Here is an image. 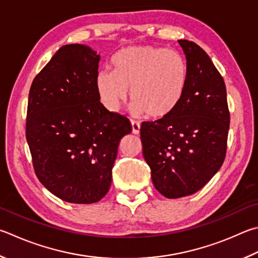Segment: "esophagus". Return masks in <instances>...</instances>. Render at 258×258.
Returning a JSON list of instances; mask_svg holds the SVG:
<instances>
[{"mask_svg": "<svg viewBox=\"0 0 258 258\" xmlns=\"http://www.w3.org/2000/svg\"><path fill=\"white\" fill-rule=\"evenodd\" d=\"M131 124H132V132L133 134H139L140 133V130H141V124L139 123V121H135V120H132L131 121Z\"/></svg>", "mask_w": 258, "mask_h": 258, "instance_id": "1", "label": "esophagus"}]
</instances>
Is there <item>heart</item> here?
I'll return each mask as SVG.
<instances>
[{"label": "heart", "instance_id": "obj_1", "mask_svg": "<svg viewBox=\"0 0 258 258\" xmlns=\"http://www.w3.org/2000/svg\"><path fill=\"white\" fill-rule=\"evenodd\" d=\"M114 72L100 71L96 88L101 104L117 113L127 100L128 89L135 115L152 118L170 115L182 100L187 87V65L175 50L154 46H131L113 59Z\"/></svg>", "mask_w": 258, "mask_h": 258}]
</instances>
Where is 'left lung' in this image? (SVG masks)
I'll list each match as a JSON object with an SVG mask.
<instances>
[{
  "label": "left lung",
  "mask_w": 258,
  "mask_h": 258,
  "mask_svg": "<svg viewBox=\"0 0 258 258\" xmlns=\"http://www.w3.org/2000/svg\"><path fill=\"white\" fill-rule=\"evenodd\" d=\"M178 43L186 56L185 96L170 115L141 125L144 160L154 187L168 199L196 193L217 174L230 123L221 74L199 45Z\"/></svg>",
  "instance_id": "8db88e82"
}]
</instances>
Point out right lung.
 I'll return each instance as SVG.
<instances>
[{
	"mask_svg": "<svg viewBox=\"0 0 258 258\" xmlns=\"http://www.w3.org/2000/svg\"><path fill=\"white\" fill-rule=\"evenodd\" d=\"M100 55L87 45L60 47L32 81L26 137L41 184L69 203L91 204L108 193L126 117L100 102Z\"/></svg>",
	"mask_w": 258,
	"mask_h": 258,
	"instance_id": "obj_1",
	"label": "right lung"
}]
</instances>
